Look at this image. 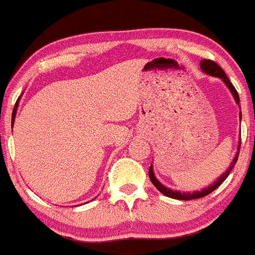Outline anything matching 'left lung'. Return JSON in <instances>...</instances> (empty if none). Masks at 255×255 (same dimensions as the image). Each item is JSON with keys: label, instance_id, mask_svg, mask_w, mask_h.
<instances>
[{"label": "left lung", "instance_id": "left-lung-1", "mask_svg": "<svg viewBox=\"0 0 255 255\" xmlns=\"http://www.w3.org/2000/svg\"><path fill=\"white\" fill-rule=\"evenodd\" d=\"M201 68L206 73H208V75L211 76H216V77H219L222 78V80L224 81V83H226L227 86H228V88L231 90V92L233 93L234 96V100L237 101V103L239 105V96H238V92H237L236 87H234L233 85H232V82L229 81V78L227 77V75L224 73V71L222 70L221 67H219V65H217L216 62L212 61V59H202L201 61ZM242 116V115H241ZM239 149H241V143H239V147H238V152H237L236 157H234L233 162H232L231 167L227 169L226 173H223V174L221 175V177L217 179V182H214L213 184L209 185L208 188H204L203 190H201V192H193V193H180V192H177V190H172L169 189V188L164 187V185L162 184V183L158 182L157 178L154 177V174H153V169H152V165H150L149 168V172H148V174H149V178H150V182L154 184V187L157 188L158 190H159L160 193H163L164 196L169 197V198H174V199H182V201H190V199H197V198H202V197H206L208 196L209 193H212L213 190H216L217 188L219 187V185L222 184V183L224 182V180L227 179V177L229 175V173H231V170L233 169L234 164L237 163V160H238V155H239Z\"/></svg>", "mask_w": 255, "mask_h": 255}]
</instances>
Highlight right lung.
Returning a JSON list of instances; mask_svg holds the SVG:
<instances>
[{"label": "right lung", "instance_id": "add662e5", "mask_svg": "<svg viewBox=\"0 0 255 255\" xmlns=\"http://www.w3.org/2000/svg\"><path fill=\"white\" fill-rule=\"evenodd\" d=\"M17 106H18V100H17L16 105H14L13 112H12V126H13V122H14V117H16V111H17Z\"/></svg>", "mask_w": 255, "mask_h": 255}]
</instances>
